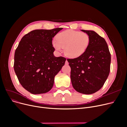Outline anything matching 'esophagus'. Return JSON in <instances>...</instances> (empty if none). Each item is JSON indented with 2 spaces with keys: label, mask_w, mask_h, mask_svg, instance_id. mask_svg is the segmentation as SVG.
<instances>
[{
  "label": "esophagus",
  "mask_w": 127,
  "mask_h": 127,
  "mask_svg": "<svg viewBox=\"0 0 127 127\" xmlns=\"http://www.w3.org/2000/svg\"><path fill=\"white\" fill-rule=\"evenodd\" d=\"M65 64H66V65H68V62L67 60H66V61H65Z\"/></svg>",
  "instance_id": "esophagus-1"
}]
</instances>
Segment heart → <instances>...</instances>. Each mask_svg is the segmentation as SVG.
I'll use <instances>...</instances> for the list:
<instances>
[{
  "label": "heart",
  "instance_id": "heart-1",
  "mask_svg": "<svg viewBox=\"0 0 127 127\" xmlns=\"http://www.w3.org/2000/svg\"><path fill=\"white\" fill-rule=\"evenodd\" d=\"M90 41V37L86 33L67 30L59 33L57 40L53 39L52 44L58 51L61 52L64 48V54L67 57L76 58L88 49Z\"/></svg>",
  "mask_w": 127,
  "mask_h": 127
}]
</instances>
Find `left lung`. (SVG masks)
Listing matches in <instances>:
<instances>
[{
    "instance_id": "left-lung-1",
    "label": "left lung",
    "mask_w": 127,
    "mask_h": 127,
    "mask_svg": "<svg viewBox=\"0 0 127 127\" xmlns=\"http://www.w3.org/2000/svg\"><path fill=\"white\" fill-rule=\"evenodd\" d=\"M82 31L91 38L88 49L81 56L67 60L73 88L82 94H92L102 87L109 76L111 54L104 38L94 31Z\"/></svg>"
}]
</instances>
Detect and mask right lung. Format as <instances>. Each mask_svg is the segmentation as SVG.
Here are the masks:
<instances>
[{"mask_svg": "<svg viewBox=\"0 0 127 127\" xmlns=\"http://www.w3.org/2000/svg\"><path fill=\"white\" fill-rule=\"evenodd\" d=\"M62 28L38 29L25 35L15 50L14 69L23 87L33 94L49 92L66 59L56 57L52 38Z\"/></svg>", "mask_w": 127, "mask_h": 127, "instance_id": "1", "label": "right lung"}]
</instances>
